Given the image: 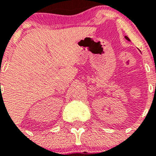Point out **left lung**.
Listing matches in <instances>:
<instances>
[{"instance_id": "left-lung-1", "label": "left lung", "mask_w": 156, "mask_h": 156, "mask_svg": "<svg viewBox=\"0 0 156 156\" xmlns=\"http://www.w3.org/2000/svg\"><path fill=\"white\" fill-rule=\"evenodd\" d=\"M125 38H126V40H127V41H130V40H129V38H128V37H125Z\"/></svg>"}]
</instances>
